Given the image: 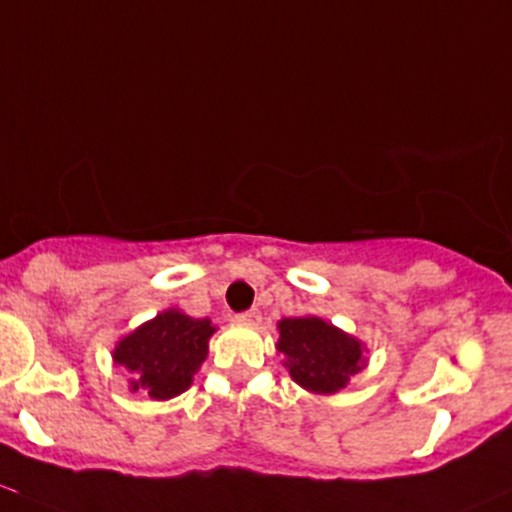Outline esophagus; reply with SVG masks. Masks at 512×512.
Wrapping results in <instances>:
<instances>
[{
	"label": "esophagus",
	"instance_id": "esophagus-1",
	"mask_svg": "<svg viewBox=\"0 0 512 512\" xmlns=\"http://www.w3.org/2000/svg\"><path fill=\"white\" fill-rule=\"evenodd\" d=\"M238 323H243V325H252V328H257V325L262 323V313L257 311V308H250V311H243V313H238Z\"/></svg>",
	"mask_w": 512,
	"mask_h": 512
}]
</instances>
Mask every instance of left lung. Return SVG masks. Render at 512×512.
Masks as SVG:
<instances>
[{"mask_svg": "<svg viewBox=\"0 0 512 512\" xmlns=\"http://www.w3.org/2000/svg\"><path fill=\"white\" fill-rule=\"evenodd\" d=\"M277 350L291 379L311 393H338L364 367V345L318 316L282 318Z\"/></svg>", "mask_w": 512, "mask_h": 512, "instance_id": "8db88e82", "label": "left lung"}]
</instances>
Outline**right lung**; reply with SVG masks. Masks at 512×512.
Wrapping results in <instances>:
<instances>
[{"label": "right lung", "mask_w": 512, "mask_h": 512, "mask_svg": "<svg viewBox=\"0 0 512 512\" xmlns=\"http://www.w3.org/2000/svg\"><path fill=\"white\" fill-rule=\"evenodd\" d=\"M213 333L216 328L209 318L167 308L116 345L114 362L131 372V391L167 401L192 386L194 374L209 355Z\"/></svg>", "instance_id": "add662e5"}]
</instances>
